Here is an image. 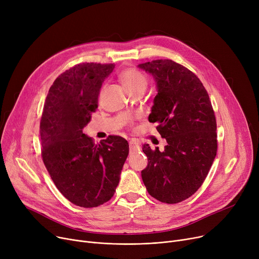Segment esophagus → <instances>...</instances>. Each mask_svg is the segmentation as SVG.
I'll use <instances>...</instances> for the list:
<instances>
[{
	"instance_id": "1",
	"label": "esophagus",
	"mask_w": 259,
	"mask_h": 259,
	"mask_svg": "<svg viewBox=\"0 0 259 259\" xmlns=\"http://www.w3.org/2000/svg\"><path fill=\"white\" fill-rule=\"evenodd\" d=\"M129 146H130V150H131V151L138 150V149L140 148V144H139L137 141H133V140L129 142Z\"/></svg>"
}]
</instances>
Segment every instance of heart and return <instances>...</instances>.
I'll use <instances>...</instances> for the list:
<instances>
[{"instance_id": "1", "label": "heart", "mask_w": 259, "mask_h": 259, "mask_svg": "<svg viewBox=\"0 0 259 259\" xmlns=\"http://www.w3.org/2000/svg\"><path fill=\"white\" fill-rule=\"evenodd\" d=\"M119 80L121 85L128 92H131L138 88H146L147 78L138 70L126 69L119 74Z\"/></svg>"}]
</instances>
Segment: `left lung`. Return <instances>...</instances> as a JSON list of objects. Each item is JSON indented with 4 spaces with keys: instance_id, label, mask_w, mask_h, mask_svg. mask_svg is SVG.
Instances as JSON below:
<instances>
[{
    "instance_id": "8db88e82",
    "label": "left lung",
    "mask_w": 259,
    "mask_h": 259,
    "mask_svg": "<svg viewBox=\"0 0 259 259\" xmlns=\"http://www.w3.org/2000/svg\"><path fill=\"white\" fill-rule=\"evenodd\" d=\"M151 74L157 93L149 121L167 145L162 151L148 144V166L142 179L148 193L166 203L193 195L207 178L217 151L216 119L207 90L186 67L171 60L140 64Z\"/></svg>"
}]
</instances>
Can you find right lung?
I'll return each instance as SVG.
<instances>
[{"label": "right lung", "mask_w": 259, "mask_h": 259, "mask_svg": "<svg viewBox=\"0 0 259 259\" xmlns=\"http://www.w3.org/2000/svg\"><path fill=\"white\" fill-rule=\"evenodd\" d=\"M113 64L83 63L53 81L39 124L42 157L59 191L74 205L94 208L110 199L129 153L116 135L95 145L83 133Z\"/></svg>", "instance_id": "obj_1"}]
</instances>
